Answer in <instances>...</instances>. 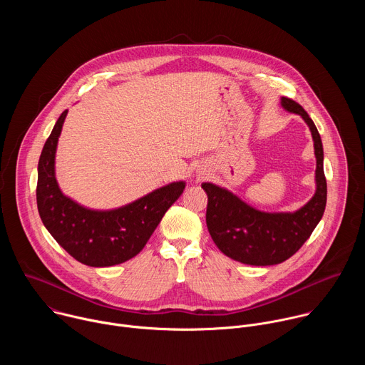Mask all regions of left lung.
<instances>
[{"label":"left lung","mask_w":365,"mask_h":365,"mask_svg":"<svg viewBox=\"0 0 365 365\" xmlns=\"http://www.w3.org/2000/svg\"><path fill=\"white\" fill-rule=\"evenodd\" d=\"M282 107L300 115L309 125L317 155V192L296 212H263L230 190L202 183L207 195L206 225L217 247L235 262L250 266H273L286 262L314 232L327 206L324 147L317 125L290 98L282 96Z\"/></svg>","instance_id":"obj_1"}]
</instances>
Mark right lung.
I'll return each mask as SVG.
<instances>
[{"instance_id":"1","label":"right lung","mask_w":365,"mask_h":365,"mask_svg":"<svg viewBox=\"0 0 365 365\" xmlns=\"http://www.w3.org/2000/svg\"><path fill=\"white\" fill-rule=\"evenodd\" d=\"M68 110L51 130L38 160L37 210L58 244L79 263L110 267L135 257L160 224L169 207L183 193L185 182H173L111 211L81 206L59 189L55 154Z\"/></svg>"}]
</instances>
